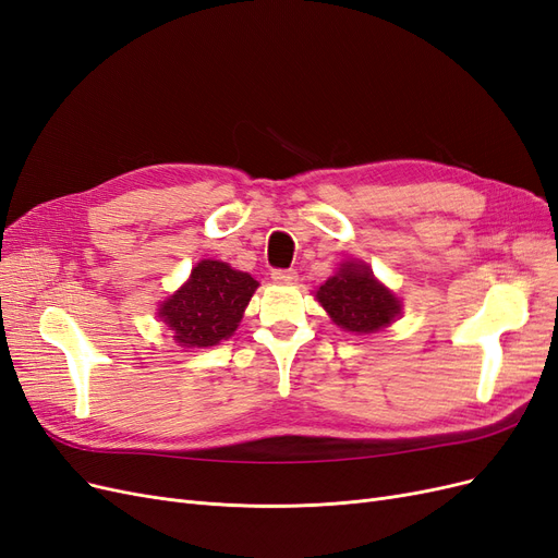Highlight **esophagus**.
<instances>
[{
    "instance_id": "1",
    "label": "esophagus",
    "mask_w": 558,
    "mask_h": 558,
    "mask_svg": "<svg viewBox=\"0 0 558 558\" xmlns=\"http://www.w3.org/2000/svg\"><path fill=\"white\" fill-rule=\"evenodd\" d=\"M271 278L280 284H292V282H296V271L294 268H274Z\"/></svg>"
}]
</instances>
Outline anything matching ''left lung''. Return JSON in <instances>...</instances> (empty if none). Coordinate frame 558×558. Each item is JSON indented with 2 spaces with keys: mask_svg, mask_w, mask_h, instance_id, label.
Wrapping results in <instances>:
<instances>
[{
  "mask_svg": "<svg viewBox=\"0 0 558 558\" xmlns=\"http://www.w3.org/2000/svg\"><path fill=\"white\" fill-rule=\"evenodd\" d=\"M319 303L338 327L356 333H373L387 327L401 313V303L373 278L366 264L348 262L317 290Z\"/></svg>",
  "mask_w": 558,
  "mask_h": 558,
  "instance_id": "1",
  "label": "left lung"
}]
</instances>
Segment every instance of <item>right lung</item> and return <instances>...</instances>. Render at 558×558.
Instances as JSON below:
<instances>
[{
    "instance_id": "right-lung-1",
    "label": "right lung",
    "mask_w": 558,
    "mask_h": 558,
    "mask_svg": "<svg viewBox=\"0 0 558 558\" xmlns=\"http://www.w3.org/2000/svg\"><path fill=\"white\" fill-rule=\"evenodd\" d=\"M257 280L233 271L225 262L204 259L192 268L190 280L167 303L159 317L185 348H210L236 331Z\"/></svg>"
}]
</instances>
